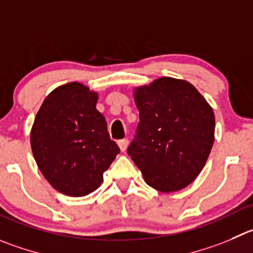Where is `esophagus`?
I'll return each instance as SVG.
<instances>
[{"label": "esophagus", "mask_w": 253, "mask_h": 253, "mask_svg": "<svg viewBox=\"0 0 253 253\" xmlns=\"http://www.w3.org/2000/svg\"><path fill=\"white\" fill-rule=\"evenodd\" d=\"M118 146H119L120 151H125L128 148V139H122V140L118 141Z\"/></svg>", "instance_id": "1"}]
</instances>
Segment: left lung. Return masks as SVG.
Wrapping results in <instances>:
<instances>
[{
    "label": "left lung",
    "mask_w": 253,
    "mask_h": 253,
    "mask_svg": "<svg viewBox=\"0 0 253 253\" xmlns=\"http://www.w3.org/2000/svg\"><path fill=\"white\" fill-rule=\"evenodd\" d=\"M138 136L128 154L149 186L175 192L201 172L215 141V114L190 82L161 77L134 88Z\"/></svg>",
    "instance_id": "left-lung-1"
}]
</instances>
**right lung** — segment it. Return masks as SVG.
Segmentation results:
<instances>
[{
    "label": "right lung",
    "instance_id": "1",
    "mask_svg": "<svg viewBox=\"0 0 253 253\" xmlns=\"http://www.w3.org/2000/svg\"><path fill=\"white\" fill-rule=\"evenodd\" d=\"M98 97L78 82L63 84L45 97L31 129L38 169L52 187L68 196L97 190L119 154L95 107Z\"/></svg>",
    "mask_w": 253,
    "mask_h": 253
}]
</instances>
